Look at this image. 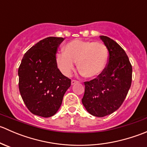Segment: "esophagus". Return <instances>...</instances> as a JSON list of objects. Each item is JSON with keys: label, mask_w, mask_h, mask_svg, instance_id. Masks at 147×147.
<instances>
[{"label": "esophagus", "mask_w": 147, "mask_h": 147, "mask_svg": "<svg viewBox=\"0 0 147 147\" xmlns=\"http://www.w3.org/2000/svg\"><path fill=\"white\" fill-rule=\"evenodd\" d=\"M78 82H78V80H72V82H71V84H76V83H78Z\"/></svg>", "instance_id": "esophagus-1"}]
</instances>
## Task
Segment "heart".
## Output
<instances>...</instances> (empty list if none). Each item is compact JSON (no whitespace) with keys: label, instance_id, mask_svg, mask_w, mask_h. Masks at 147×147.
I'll list each match as a JSON object with an SVG mask.
<instances>
[{"label":"heart","instance_id":"obj_1","mask_svg":"<svg viewBox=\"0 0 147 147\" xmlns=\"http://www.w3.org/2000/svg\"><path fill=\"white\" fill-rule=\"evenodd\" d=\"M108 59L109 51L102 42L73 40L65 45L64 52L57 53L56 63L63 75L70 76L78 61L80 73L94 78L104 72Z\"/></svg>","mask_w":147,"mask_h":147}]
</instances>
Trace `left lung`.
<instances>
[{
	"instance_id": "8db88e82",
	"label": "left lung",
	"mask_w": 147,
	"mask_h": 147,
	"mask_svg": "<svg viewBox=\"0 0 147 147\" xmlns=\"http://www.w3.org/2000/svg\"><path fill=\"white\" fill-rule=\"evenodd\" d=\"M109 51L106 68L97 78L84 82L82 102L87 112L98 117L113 113L121 107L131 87L132 67L124 49L115 40L100 36Z\"/></svg>"
}]
</instances>
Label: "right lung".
<instances>
[{"mask_svg": "<svg viewBox=\"0 0 147 147\" xmlns=\"http://www.w3.org/2000/svg\"><path fill=\"white\" fill-rule=\"evenodd\" d=\"M63 38L48 37L25 53L18 68L19 90L33 115L53 116L61 106L71 80L57 68L56 53Z\"/></svg>", "mask_w": 147, "mask_h": 147, "instance_id": "add662e5", "label": "right lung"}]
</instances>
